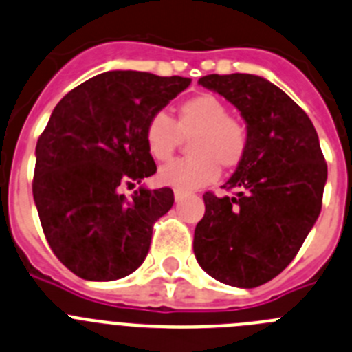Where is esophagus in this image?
<instances>
[{"label": "esophagus", "instance_id": "esophagus-1", "mask_svg": "<svg viewBox=\"0 0 352 352\" xmlns=\"http://www.w3.org/2000/svg\"><path fill=\"white\" fill-rule=\"evenodd\" d=\"M184 200V193H180V191H175V201L179 204V201Z\"/></svg>", "mask_w": 352, "mask_h": 352}]
</instances>
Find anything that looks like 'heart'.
<instances>
[{
    "label": "heart",
    "instance_id": "1",
    "mask_svg": "<svg viewBox=\"0 0 352 352\" xmlns=\"http://www.w3.org/2000/svg\"><path fill=\"white\" fill-rule=\"evenodd\" d=\"M189 142L191 157L172 161L159 170V182L180 193L210 184L218 179L219 166L235 170L248 152V129L219 97L200 94L177 108L175 122L155 113L145 125V145L152 159L163 163L175 154L182 138Z\"/></svg>",
    "mask_w": 352,
    "mask_h": 352
}]
</instances>
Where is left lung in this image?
<instances>
[{"label":"left lung","mask_w":352,"mask_h":352,"mask_svg":"<svg viewBox=\"0 0 352 352\" xmlns=\"http://www.w3.org/2000/svg\"><path fill=\"white\" fill-rule=\"evenodd\" d=\"M198 83L239 109L248 152L223 186L234 197L204 195L195 256L218 282L253 289L282 273L305 243L322 207L328 164L308 115L276 85L253 74H209Z\"/></svg>","instance_id":"obj_1"}]
</instances>
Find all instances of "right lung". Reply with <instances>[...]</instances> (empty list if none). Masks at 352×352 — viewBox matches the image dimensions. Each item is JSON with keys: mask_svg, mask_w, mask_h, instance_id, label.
Returning <instances> with one entry per match:
<instances>
[{"mask_svg": "<svg viewBox=\"0 0 352 352\" xmlns=\"http://www.w3.org/2000/svg\"><path fill=\"white\" fill-rule=\"evenodd\" d=\"M191 79L109 70L70 90L36 142L33 198L58 261L85 280L111 282L142 265L152 228L172 209L170 188L134 191L155 173L145 125Z\"/></svg>", "mask_w": 352, "mask_h": 352, "instance_id": "right-lung-1", "label": "right lung"}]
</instances>
